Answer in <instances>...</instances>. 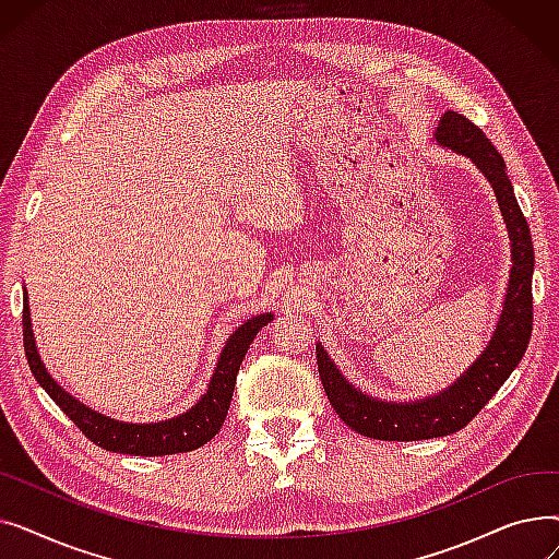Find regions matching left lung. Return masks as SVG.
Here are the masks:
<instances>
[{"label":"left lung","instance_id":"obj_1","mask_svg":"<svg viewBox=\"0 0 559 559\" xmlns=\"http://www.w3.org/2000/svg\"><path fill=\"white\" fill-rule=\"evenodd\" d=\"M435 140L455 154L472 158L491 183L512 245V270L501 319L487 348L455 383L435 396L419 401H380L362 394L340 373L324 346L317 344V367L321 385L340 419L365 437L385 442H417L457 432L472 421L487 401L501 390L521 362L533 335V270L535 251L531 228L519 209L506 160L489 138L464 115L447 110L435 131Z\"/></svg>","mask_w":559,"mask_h":559}]
</instances>
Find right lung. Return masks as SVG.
<instances>
[{"instance_id": "obj_1", "label": "right lung", "mask_w": 559, "mask_h": 559, "mask_svg": "<svg viewBox=\"0 0 559 559\" xmlns=\"http://www.w3.org/2000/svg\"><path fill=\"white\" fill-rule=\"evenodd\" d=\"M26 289H24V310H22V335H24V354L26 362L32 367V373L40 383V388L56 401V405L63 409V413L74 421V426L95 442L97 447L112 451V453H127V455H171V453H188L219 432L235 390V378H238L240 365L247 356L249 344L258 335L262 326H267L274 319L272 312H262L258 317L247 319L242 326H238L224 348L217 360L215 373L209 383L205 394L188 409V413L156 421V424H127L117 421L110 417H104L95 409L85 407L81 401L70 396L45 369L38 346L32 331V312H28L26 301Z\"/></svg>"}]
</instances>
